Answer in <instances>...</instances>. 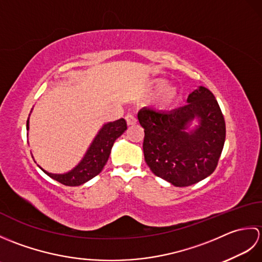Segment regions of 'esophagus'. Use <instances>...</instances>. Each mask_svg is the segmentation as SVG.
Segmentation results:
<instances>
[{"instance_id": "1", "label": "esophagus", "mask_w": 262, "mask_h": 262, "mask_svg": "<svg viewBox=\"0 0 262 262\" xmlns=\"http://www.w3.org/2000/svg\"><path fill=\"white\" fill-rule=\"evenodd\" d=\"M125 119H126V121H127V125H128V126L135 125L136 122H137L136 117L133 116V115H127V116L125 117Z\"/></svg>"}]
</instances>
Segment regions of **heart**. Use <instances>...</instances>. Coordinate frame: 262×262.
Wrapping results in <instances>:
<instances>
[{
    "label": "heart",
    "instance_id": "heart-1",
    "mask_svg": "<svg viewBox=\"0 0 262 262\" xmlns=\"http://www.w3.org/2000/svg\"><path fill=\"white\" fill-rule=\"evenodd\" d=\"M149 89H158L153 103L159 110H168L179 101L180 92L173 85L166 84L162 79H155L148 82Z\"/></svg>",
    "mask_w": 262,
    "mask_h": 262
}]
</instances>
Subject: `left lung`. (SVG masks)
Segmentation results:
<instances>
[{"instance_id":"left-lung-1","label":"left lung","mask_w":262,"mask_h":262,"mask_svg":"<svg viewBox=\"0 0 262 262\" xmlns=\"http://www.w3.org/2000/svg\"><path fill=\"white\" fill-rule=\"evenodd\" d=\"M188 104L171 111L143 108L145 162L155 176L176 187H188L213 173L225 142V120L214 94L199 86Z\"/></svg>"}]
</instances>
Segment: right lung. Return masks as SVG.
I'll list each match as a JSON object with an SVG mask.
<instances>
[{"label":"right lung","instance_id":"obj_1","mask_svg":"<svg viewBox=\"0 0 262 262\" xmlns=\"http://www.w3.org/2000/svg\"><path fill=\"white\" fill-rule=\"evenodd\" d=\"M126 129L127 124L124 118L104 124L100 128L96 137L93 138L90 146L86 149L84 157L82 158V160L77 163L76 166H74L72 170L65 172V173H52V172L43 170L40 165H37L48 177L63 183L65 186H81L83 183L91 180L92 178L98 176L102 171L103 166L109 159L111 148H113L115 141L124 134ZM27 130H29V118L27 120Z\"/></svg>","mask_w":262,"mask_h":262}]
</instances>
